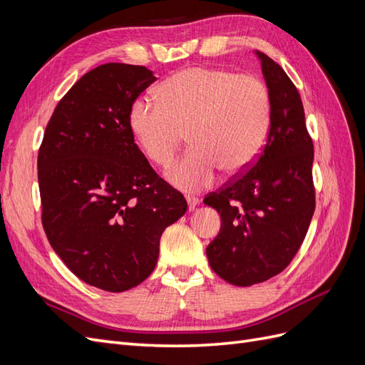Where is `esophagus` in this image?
<instances>
[{
	"label": "esophagus",
	"instance_id": "esophagus-1",
	"mask_svg": "<svg viewBox=\"0 0 365 365\" xmlns=\"http://www.w3.org/2000/svg\"><path fill=\"white\" fill-rule=\"evenodd\" d=\"M185 200H187V204H189V210H190V212H192V210L196 208L197 204H200V200H197V197H195V196H190V195L187 196Z\"/></svg>",
	"mask_w": 365,
	"mask_h": 365
}]
</instances>
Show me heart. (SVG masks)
<instances>
[{"mask_svg": "<svg viewBox=\"0 0 365 365\" xmlns=\"http://www.w3.org/2000/svg\"><path fill=\"white\" fill-rule=\"evenodd\" d=\"M158 98L135 101L129 126L143 153L158 165L172 161L189 134L192 149L165 172L180 189H205L217 169L239 176L262 153L271 126V96L259 77L190 67L165 79Z\"/></svg>", "mask_w": 365, "mask_h": 365, "instance_id": "1", "label": "heart"}]
</instances>
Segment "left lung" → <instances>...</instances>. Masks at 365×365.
Masks as SVG:
<instances>
[{
  "instance_id": "obj_1",
  "label": "left lung",
  "mask_w": 365,
  "mask_h": 365,
  "mask_svg": "<svg viewBox=\"0 0 365 365\" xmlns=\"http://www.w3.org/2000/svg\"><path fill=\"white\" fill-rule=\"evenodd\" d=\"M257 56L271 96L267 145L247 172L204 197L222 220L208 263L236 286L267 282L288 267L315 212L314 143L302 97L277 62Z\"/></svg>"
}]
</instances>
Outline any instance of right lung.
<instances>
[{"mask_svg": "<svg viewBox=\"0 0 365 365\" xmlns=\"http://www.w3.org/2000/svg\"><path fill=\"white\" fill-rule=\"evenodd\" d=\"M157 81L141 65L103 63L65 94L38 153L42 227L85 283L123 292L155 268L163 231L185 212L134 141L129 111Z\"/></svg>", "mask_w": 365, "mask_h": 365, "instance_id": "right-lung-1", "label": "right lung"}]
</instances>
